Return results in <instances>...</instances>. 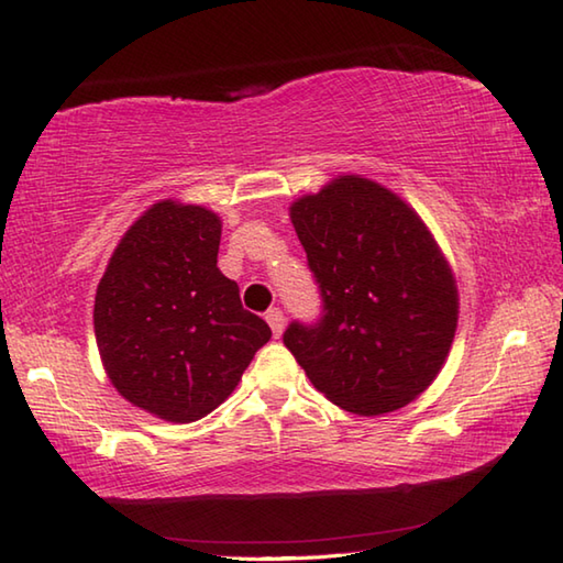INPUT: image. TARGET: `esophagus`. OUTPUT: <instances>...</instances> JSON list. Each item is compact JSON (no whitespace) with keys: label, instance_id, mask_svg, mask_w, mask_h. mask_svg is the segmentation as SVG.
I'll return each instance as SVG.
<instances>
[{"label":"esophagus","instance_id":"esophagus-1","mask_svg":"<svg viewBox=\"0 0 563 563\" xmlns=\"http://www.w3.org/2000/svg\"><path fill=\"white\" fill-rule=\"evenodd\" d=\"M265 322L271 324V330H273L275 336H280L283 327H285V314H283V310H280V308H271L268 312H265Z\"/></svg>","mask_w":563,"mask_h":563}]
</instances>
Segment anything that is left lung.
<instances>
[{"instance_id":"1","label":"left lung","mask_w":563,"mask_h":563,"mask_svg":"<svg viewBox=\"0 0 563 563\" xmlns=\"http://www.w3.org/2000/svg\"><path fill=\"white\" fill-rule=\"evenodd\" d=\"M322 298L283 344L317 391L360 416L426 391L451 350L457 290L416 211L376 181L340 177L290 209Z\"/></svg>"}]
</instances>
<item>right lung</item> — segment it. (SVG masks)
Wrapping results in <instances>:
<instances>
[{
	"label": "right lung",
	"mask_w": 563,
	"mask_h": 563,
	"mask_svg": "<svg viewBox=\"0 0 563 563\" xmlns=\"http://www.w3.org/2000/svg\"><path fill=\"white\" fill-rule=\"evenodd\" d=\"M221 221L159 201L132 223L96 292V342L112 386L172 423L223 404L271 327L217 268Z\"/></svg>",
	"instance_id": "obj_1"
}]
</instances>
